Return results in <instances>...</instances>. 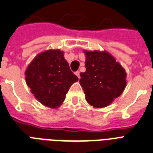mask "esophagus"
Returning a JSON list of instances; mask_svg holds the SVG:
<instances>
[{
	"label": "esophagus",
	"mask_w": 153,
	"mask_h": 153,
	"mask_svg": "<svg viewBox=\"0 0 153 153\" xmlns=\"http://www.w3.org/2000/svg\"><path fill=\"white\" fill-rule=\"evenodd\" d=\"M75 75L76 76H77L78 78H79V71L75 72Z\"/></svg>",
	"instance_id": "esophagus-1"
}]
</instances>
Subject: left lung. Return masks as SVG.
<instances>
[{
	"label": "left lung",
	"mask_w": 153,
	"mask_h": 153,
	"mask_svg": "<svg viewBox=\"0 0 153 153\" xmlns=\"http://www.w3.org/2000/svg\"><path fill=\"white\" fill-rule=\"evenodd\" d=\"M86 71L80 74L79 84L91 105L103 108L123 92L127 86V73L106 51H84Z\"/></svg>",
	"instance_id": "1"
}]
</instances>
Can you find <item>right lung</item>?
I'll use <instances>...</instances> for the list:
<instances>
[{"label": "right lung", "instance_id": "right-lung-1", "mask_svg": "<svg viewBox=\"0 0 153 153\" xmlns=\"http://www.w3.org/2000/svg\"><path fill=\"white\" fill-rule=\"evenodd\" d=\"M26 84L40 103L58 108L78 77L69 69L64 52L59 49L43 51L33 59L25 72Z\"/></svg>", "mask_w": 153, "mask_h": 153}]
</instances>
